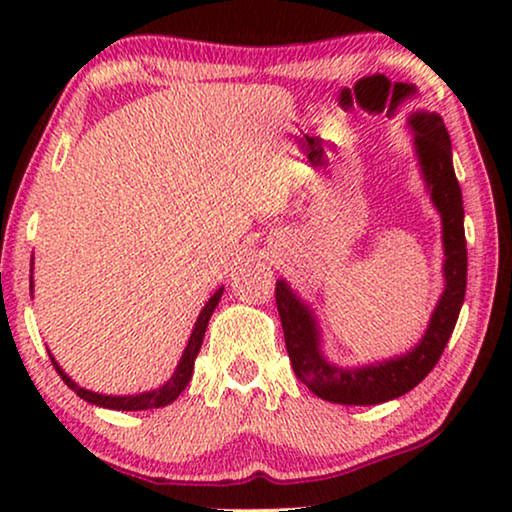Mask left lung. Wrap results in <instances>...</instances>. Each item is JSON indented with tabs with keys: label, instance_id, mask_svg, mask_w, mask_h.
<instances>
[{
	"label": "left lung",
	"instance_id": "left-lung-1",
	"mask_svg": "<svg viewBox=\"0 0 512 512\" xmlns=\"http://www.w3.org/2000/svg\"><path fill=\"white\" fill-rule=\"evenodd\" d=\"M408 125L415 132V151L426 188L443 221L445 249V291L431 314L422 340L410 352L389 361H377L361 368L333 366L319 349V326L310 307L289 289L284 279L277 282V310L293 373L314 396L328 403L377 405L415 389L438 363L464 305L468 268L464 200H461V188L452 167L450 135H447L443 118L424 109L412 111Z\"/></svg>",
	"mask_w": 512,
	"mask_h": 512
}]
</instances>
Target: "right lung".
<instances>
[{
  "label": "right lung",
  "instance_id": "1",
  "mask_svg": "<svg viewBox=\"0 0 512 512\" xmlns=\"http://www.w3.org/2000/svg\"><path fill=\"white\" fill-rule=\"evenodd\" d=\"M221 293L223 289H219L214 293L212 298L207 300V305L202 307L198 321H195V328L191 333V340H188V345L184 349V354H181V361L177 370H174L170 380H167L163 387L153 389V391H144V394H135V396H107V394H95V391H88L76 384L72 377H69L65 370H62L58 363L51 354V361L55 370H58V375L62 377V382L67 384L69 389L74 391L76 396H81L83 401L93 403V405H100V408H109V410H153V408H165V405H170L172 401H177L181 391L186 389V384L191 382L193 377V363H195V356H198L200 347H202V338H205V331H207V324H209V317H212L214 307L219 305L221 300Z\"/></svg>",
  "mask_w": 512,
  "mask_h": 512
}]
</instances>
